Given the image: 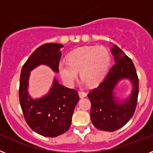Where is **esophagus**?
I'll use <instances>...</instances> for the list:
<instances>
[{"label": "esophagus", "mask_w": 153, "mask_h": 153, "mask_svg": "<svg viewBox=\"0 0 153 153\" xmlns=\"http://www.w3.org/2000/svg\"><path fill=\"white\" fill-rule=\"evenodd\" d=\"M79 95L80 98H85L87 96L86 92H79Z\"/></svg>", "instance_id": "esophagus-1"}]
</instances>
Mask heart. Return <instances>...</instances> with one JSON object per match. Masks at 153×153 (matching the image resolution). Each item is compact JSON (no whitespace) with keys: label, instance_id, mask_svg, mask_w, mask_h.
<instances>
[{"label":"heart","instance_id":"1","mask_svg":"<svg viewBox=\"0 0 153 153\" xmlns=\"http://www.w3.org/2000/svg\"><path fill=\"white\" fill-rule=\"evenodd\" d=\"M110 64V54L102 46L81 47L70 53L68 61L58 65L59 73L63 81L71 85L79 71L82 82L95 85L104 78Z\"/></svg>","mask_w":153,"mask_h":153}]
</instances>
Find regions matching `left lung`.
Instances as JSON below:
<instances>
[{
  "label": "left lung",
  "instance_id": "left-lung-1",
  "mask_svg": "<svg viewBox=\"0 0 153 153\" xmlns=\"http://www.w3.org/2000/svg\"><path fill=\"white\" fill-rule=\"evenodd\" d=\"M110 51L114 65L98 86L88 94L92 124L105 131H114L128 123L134 115L138 96V79L132 61L117 45H113ZM123 80H129L132 86L124 99L120 98L115 91Z\"/></svg>",
  "mask_w": 153,
  "mask_h": 153
}]
</instances>
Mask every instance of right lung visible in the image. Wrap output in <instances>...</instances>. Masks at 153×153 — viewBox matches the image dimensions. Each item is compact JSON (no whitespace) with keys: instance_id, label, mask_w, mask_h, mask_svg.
Masks as SVG:
<instances>
[{"instance_id":"1","label":"right lung","mask_w":153,"mask_h":153,"mask_svg":"<svg viewBox=\"0 0 153 153\" xmlns=\"http://www.w3.org/2000/svg\"><path fill=\"white\" fill-rule=\"evenodd\" d=\"M61 43H46L36 50L23 65L20 75L19 101L25 121L30 128L45 137H57L68 130L74 107L79 102L77 91L60 84L53 77L48 92L33 98L29 93L31 71L39 65L58 73L61 57Z\"/></svg>"}]
</instances>
